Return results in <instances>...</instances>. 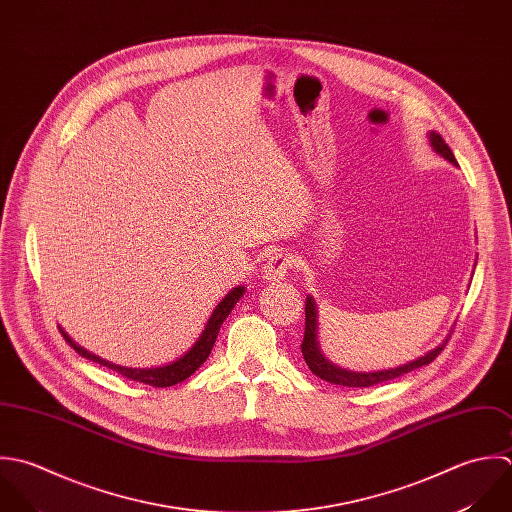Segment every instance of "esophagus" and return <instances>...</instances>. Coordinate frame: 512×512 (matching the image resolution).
Masks as SVG:
<instances>
[{
    "instance_id": "obj_1",
    "label": "esophagus",
    "mask_w": 512,
    "mask_h": 512,
    "mask_svg": "<svg viewBox=\"0 0 512 512\" xmlns=\"http://www.w3.org/2000/svg\"><path fill=\"white\" fill-rule=\"evenodd\" d=\"M294 266V258L284 252V250H274L270 252V256L266 258V264H264V278L268 282H278L282 280L288 270Z\"/></svg>"
}]
</instances>
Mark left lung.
<instances>
[{
	"label": "left lung",
	"mask_w": 512,
	"mask_h": 512,
	"mask_svg": "<svg viewBox=\"0 0 512 512\" xmlns=\"http://www.w3.org/2000/svg\"><path fill=\"white\" fill-rule=\"evenodd\" d=\"M431 145L433 149L445 157L447 161H451L453 165H457L455 161V155L453 151L449 149V145L443 141V137L439 133H431ZM451 338V336H449ZM447 340L443 341L439 347H435L433 351L425 353L423 357L415 359V361H409L405 365H399L395 369H383V371H371V373H355V371H345L336 367L332 361H328L320 347H318V341H316V306L312 302V298H306V332H304V341H302V353H304V359L308 363V367L312 369L314 375H318L320 379L324 381H330V383H336V385H343V387H371V385H377V383H383V381H389V379H395V377H401L417 367H423L427 363H431L441 351L443 347L447 345Z\"/></svg>",
	"instance_id": "8db88e82"
}]
</instances>
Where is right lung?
<instances>
[{
    "instance_id": "1",
    "label": "right lung",
    "mask_w": 512,
    "mask_h": 512,
    "mask_svg": "<svg viewBox=\"0 0 512 512\" xmlns=\"http://www.w3.org/2000/svg\"><path fill=\"white\" fill-rule=\"evenodd\" d=\"M242 294H244V288H242V286L230 290V294H226L224 300H222V302L216 306V310L212 312L210 320L206 322L204 332L200 334L198 341L190 347V351H186L180 359L172 361L169 365H163V367H151V369L121 367V365L109 363V361H105V359H101V357L89 353L87 349L79 347L63 330H61V334H63L65 341H67L81 357H87V359H91V361H95V363H99V365H105V367H109V369L121 373L123 377L131 379V381L147 383V385H153V387H171V385H176V383L188 379V377L206 361V357H208L210 351H212V345H214V341H216V336H218V332H220L222 322H224V320L228 318V314L234 310V306H236V302L242 298Z\"/></svg>"
}]
</instances>
